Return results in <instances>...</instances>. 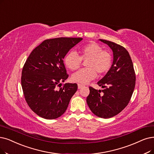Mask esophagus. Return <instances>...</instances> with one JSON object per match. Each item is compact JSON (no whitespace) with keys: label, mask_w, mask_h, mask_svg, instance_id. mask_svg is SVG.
I'll use <instances>...</instances> for the list:
<instances>
[{"label":"esophagus","mask_w":154,"mask_h":154,"mask_svg":"<svg viewBox=\"0 0 154 154\" xmlns=\"http://www.w3.org/2000/svg\"><path fill=\"white\" fill-rule=\"evenodd\" d=\"M84 87L83 85H82V84H79L78 83V89H81L82 88H83Z\"/></svg>","instance_id":"esophagus-1"}]
</instances>
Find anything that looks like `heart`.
Instances as JSON below:
<instances>
[{
    "mask_svg": "<svg viewBox=\"0 0 154 154\" xmlns=\"http://www.w3.org/2000/svg\"><path fill=\"white\" fill-rule=\"evenodd\" d=\"M79 56L75 52L67 53L64 59L65 66L71 71L78 69L85 61L86 68L74 73L71 80L74 82L86 84L94 79L97 72L99 75L106 73L112 65V55L95 42H90L79 48Z\"/></svg>",
    "mask_w": 154,
    "mask_h": 154,
    "instance_id": "b5f03b06",
    "label": "heart"
}]
</instances>
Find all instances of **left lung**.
Masks as SVG:
<instances>
[{
  "mask_svg": "<svg viewBox=\"0 0 154 154\" xmlns=\"http://www.w3.org/2000/svg\"><path fill=\"white\" fill-rule=\"evenodd\" d=\"M113 52L111 67L97 84L102 90L90 87L88 106L97 116L110 118L118 114L130 102L135 87L136 76L130 54L126 49L114 42L100 39Z\"/></svg>",
  "mask_w": 154,
  "mask_h": 154,
  "instance_id": "8db88e82",
  "label": "left lung"
}]
</instances>
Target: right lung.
<instances>
[{
  "label": "right lung",
  "instance_id": "1",
  "mask_svg": "<svg viewBox=\"0 0 154 154\" xmlns=\"http://www.w3.org/2000/svg\"><path fill=\"white\" fill-rule=\"evenodd\" d=\"M82 38L47 39L34 48L24 64L21 86L24 98L42 118L54 119L62 116L78 89L76 83H65L68 78L63 59Z\"/></svg>",
  "mask_w": 154,
  "mask_h": 154
}]
</instances>
